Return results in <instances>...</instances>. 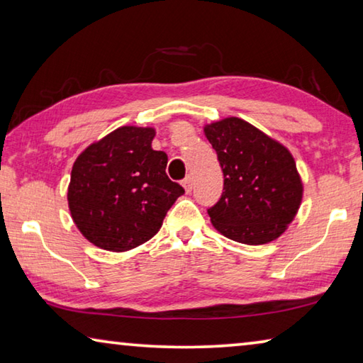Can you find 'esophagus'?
<instances>
[{"label":"esophagus","instance_id":"1","mask_svg":"<svg viewBox=\"0 0 363 363\" xmlns=\"http://www.w3.org/2000/svg\"><path fill=\"white\" fill-rule=\"evenodd\" d=\"M182 186L186 189V192H192V187H194V181H192V176H187L186 179L182 181Z\"/></svg>","mask_w":363,"mask_h":363}]
</instances>
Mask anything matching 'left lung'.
<instances>
[{"mask_svg":"<svg viewBox=\"0 0 363 363\" xmlns=\"http://www.w3.org/2000/svg\"><path fill=\"white\" fill-rule=\"evenodd\" d=\"M205 136L224 174V192L208 208L213 225L240 243L275 240L296 216L303 199L291 153L235 116L206 125Z\"/></svg>","mask_w":363,"mask_h":363,"instance_id":"1","label":"left lung"}]
</instances>
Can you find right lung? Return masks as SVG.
Returning a JSON list of instances; mask_svg holds the SVG:
<instances>
[{
    "label": "right lung",
    "instance_id": "right-lung-1",
    "mask_svg": "<svg viewBox=\"0 0 363 363\" xmlns=\"http://www.w3.org/2000/svg\"><path fill=\"white\" fill-rule=\"evenodd\" d=\"M153 128L121 126L73 163L69 208L96 247L128 251L155 235L184 189L167 174L168 155L152 149Z\"/></svg>",
    "mask_w": 363,
    "mask_h": 363
}]
</instances>
